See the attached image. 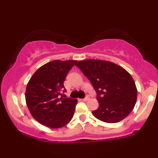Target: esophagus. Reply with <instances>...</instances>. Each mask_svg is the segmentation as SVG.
<instances>
[{
  "instance_id": "esophagus-1",
  "label": "esophagus",
  "mask_w": 158,
  "mask_h": 158,
  "mask_svg": "<svg viewBox=\"0 0 158 158\" xmlns=\"http://www.w3.org/2000/svg\"><path fill=\"white\" fill-rule=\"evenodd\" d=\"M89 100V97H86V98H85L81 99V100L84 101V102H86V101H88Z\"/></svg>"
}]
</instances>
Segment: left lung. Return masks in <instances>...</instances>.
Instances as JSON below:
<instances>
[{
    "label": "left lung",
    "instance_id": "8db88e82",
    "mask_svg": "<svg viewBox=\"0 0 158 158\" xmlns=\"http://www.w3.org/2000/svg\"><path fill=\"white\" fill-rule=\"evenodd\" d=\"M76 65L98 94L99 107L93 111L96 118L115 123L130 114L137 102V89L127 70L110 61L95 59L79 61Z\"/></svg>",
    "mask_w": 158,
    "mask_h": 158
}]
</instances>
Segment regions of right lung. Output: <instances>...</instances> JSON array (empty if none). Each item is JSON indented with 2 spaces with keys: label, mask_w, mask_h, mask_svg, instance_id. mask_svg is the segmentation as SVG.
I'll use <instances>...</instances> for the list:
<instances>
[{
  "label": "right lung",
  "mask_w": 158,
  "mask_h": 158,
  "mask_svg": "<svg viewBox=\"0 0 158 158\" xmlns=\"http://www.w3.org/2000/svg\"><path fill=\"white\" fill-rule=\"evenodd\" d=\"M77 60H55L37 69L27 84L26 102L37 121L50 128L65 126L74 116L77 100L61 97L64 81Z\"/></svg>",
  "instance_id": "1"
}]
</instances>
